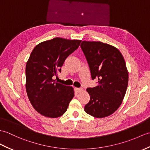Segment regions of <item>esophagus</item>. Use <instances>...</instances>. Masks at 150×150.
Segmentation results:
<instances>
[{"label":"esophagus","instance_id":"1","mask_svg":"<svg viewBox=\"0 0 150 150\" xmlns=\"http://www.w3.org/2000/svg\"><path fill=\"white\" fill-rule=\"evenodd\" d=\"M75 89H76V91L77 92V93H80V92H81V91H82V88H76Z\"/></svg>","mask_w":150,"mask_h":150}]
</instances>
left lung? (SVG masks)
Listing matches in <instances>:
<instances>
[{"instance_id": "left-lung-1", "label": "left lung", "mask_w": 150, "mask_h": 150, "mask_svg": "<svg viewBox=\"0 0 150 150\" xmlns=\"http://www.w3.org/2000/svg\"><path fill=\"white\" fill-rule=\"evenodd\" d=\"M81 47L92 79L98 80V86L87 89L90 100L85 112L95 117L109 116L121 105L127 91L128 74L124 58L116 47L100 41H83Z\"/></svg>"}]
</instances>
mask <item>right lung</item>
Instances as JSON below:
<instances>
[{
    "mask_svg": "<svg viewBox=\"0 0 150 150\" xmlns=\"http://www.w3.org/2000/svg\"><path fill=\"white\" fill-rule=\"evenodd\" d=\"M81 43L55 38L38 44L31 52L25 68L26 91L34 109L43 116H61L74 98L72 87L55 82L53 78L57 77L65 59Z\"/></svg>",
    "mask_w": 150,
    "mask_h": 150,
    "instance_id": "add662e5",
    "label": "right lung"
}]
</instances>
